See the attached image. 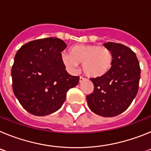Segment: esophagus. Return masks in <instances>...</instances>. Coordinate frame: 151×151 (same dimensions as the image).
Listing matches in <instances>:
<instances>
[{"label": "esophagus", "instance_id": "34e87169", "mask_svg": "<svg viewBox=\"0 0 151 151\" xmlns=\"http://www.w3.org/2000/svg\"><path fill=\"white\" fill-rule=\"evenodd\" d=\"M85 78H83V77H82V76H80L79 82H83V81H85Z\"/></svg>", "mask_w": 151, "mask_h": 151}]
</instances>
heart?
<instances>
[{
  "mask_svg": "<svg viewBox=\"0 0 151 151\" xmlns=\"http://www.w3.org/2000/svg\"><path fill=\"white\" fill-rule=\"evenodd\" d=\"M62 62L73 71L76 70L78 63H82L85 74L93 78H98L110 70L113 55L106 47L97 45H75L69 50V54H63Z\"/></svg>",
  "mask_w": 151,
  "mask_h": 151,
  "instance_id": "heart-1",
  "label": "heart"
}]
</instances>
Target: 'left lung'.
<instances>
[{"mask_svg": "<svg viewBox=\"0 0 151 151\" xmlns=\"http://www.w3.org/2000/svg\"><path fill=\"white\" fill-rule=\"evenodd\" d=\"M113 55V64L106 75L91 78L93 93L86 97L90 110L104 117H113L128 109L137 95L141 69L134 52L123 45L104 44Z\"/></svg>", "mask_w": 151, "mask_h": 151, "instance_id": "1", "label": "left lung"}]
</instances>
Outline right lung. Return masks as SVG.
<instances>
[{
	"label": "right lung",
	"instance_id": "1",
	"mask_svg": "<svg viewBox=\"0 0 151 151\" xmlns=\"http://www.w3.org/2000/svg\"><path fill=\"white\" fill-rule=\"evenodd\" d=\"M66 43L57 38L29 41L19 49L12 66L13 91L22 107L35 116L49 115L63 104L66 93L79 77L66 72L61 52Z\"/></svg>",
	"mask_w": 151,
	"mask_h": 151
}]
</instances>
